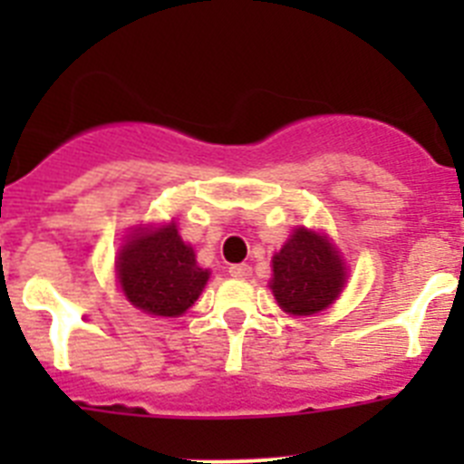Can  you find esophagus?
I'll return each mask as SVG.
<instances>
[{"instance_id": "obj_1", "label": "esophagus", "mask_w": 464, "mask_h": 464, "mask_svg": "<svg viewBox=\"0 0 464 464\" xmlns=\"http://www.w3.org/2000/svg\"><path fill=\"white\" fill-rule=\"evenodd\" d=\"M251 274L253 272L248 265H232V267H229V276H235V278H248Z\"/></svg>"}]
</instances>
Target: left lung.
Listing matches in <instances>:
<instances>
[{
	"instance_id": "1",
	"label": "left lung",
	"mask_w": 464,
	"mask_h": 464,
	"mask_svg": "<svg viewBox=\"0 0 464 464\" xmlns=\"http://www.w3.org/2000/svg\"><path fill=\"white\" fill-rule=\"evenodd\" d=\"M269 283L283 311L311 315L330 306L343 288V265L327 237L299 227L288 244L274 256Z\"/></svg>"
}]
</instances>
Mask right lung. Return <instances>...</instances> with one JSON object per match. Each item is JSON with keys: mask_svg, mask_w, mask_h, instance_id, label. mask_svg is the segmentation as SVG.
I'll use <instances>...</instances> for the list:
<instances>
[{"mask_svg": "<svg viewBox=\"0 0 464 464\" xmlns=\"http://www.w3.org/2000/svg\"><path fill=\"white\" fill-rule=\"evenodd\" d=\"M122 293L150 315H181L197 302L208 272L197 267L195 253L174 223L139 229L118 256Z\"/></svg>", "mask_w": 464, "mask_h": 464, "instance_id": "obj_1", "label": "right lung"}]
</instances>
